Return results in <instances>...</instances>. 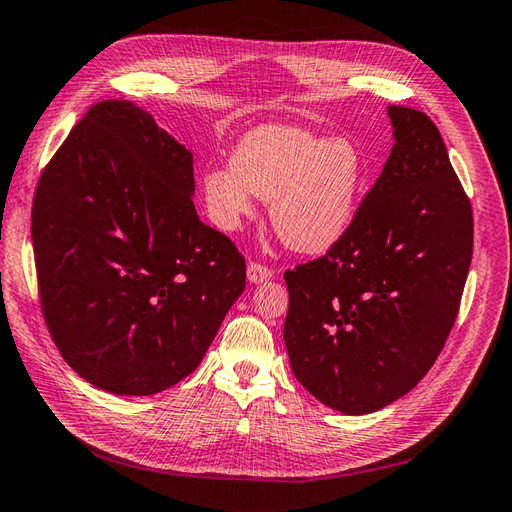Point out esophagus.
I'll return each instance as SVG.
<instances>
[{"mask_svg":"<svg viewBox=\"0 0 512 512\" xmlns=\"http://www.w3.org/2000/svg\"><path fill=\"white\" fill-rule=\"evenodd\" d=\"M269 277H273L271 267L260 265V262H256V260H250V265H247V280H250L252 284H260V282L269 280Z\"/></svg>","mask_w":512,"mask_h":512,"instance_id":"obj_1","label":"esophagus"}]
</instances>
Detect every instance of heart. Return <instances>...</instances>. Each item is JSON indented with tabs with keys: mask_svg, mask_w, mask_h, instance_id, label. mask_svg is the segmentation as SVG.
Returning a JSON list of instances; mask_svg holds the SVG:
<instances>
[{
	"mask_svg": "<svg viewBox=\"0 0 512 512\" xmlns=\"http://www.w3.org/2000/svg\"><path fill=\"white\" fill-rule=\"evenodd\" d=\"M365 175V160L348 138L303 128L267 126L247 134L230 168L209 170L203 194L215 224L237 228L254 213V198L271 200V222L292 250L318 254L346 235Z\"/></svg>",
	"mask_w": 512,
	"mask_h": 512,
	"instance_id": "obj_1",
	"label": "heart"
}]
</instances>
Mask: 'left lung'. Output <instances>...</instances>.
Returning a JSON list of instances; mask_svg holds the SVG:
<instances>
[{"instance_id":"left-lung-1","label":"left lung","mask_w":512,"mask_h":512,"mask_svg":"<svg viewBox=\"0 0 512 512\" xmlns=\"http://www.w3.org/2000/svg\"><path fill=\"white\" fill-rule=\"evenodd\" d=\"M395 145L346 235L284 273L292 374L324 406L369 414L423 380L472 262L470 198L425 113L389 106Z\"/></svg>"}]
</instances>
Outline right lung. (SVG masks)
<instances>
[{
  "instance_id": "add662e5",
  "label": "right lung",
  "mask_w": 512,
  "mask_h": 512,
  "mask_svg": "<svg viewBox=\"0 0 512 512\" xmlns=\"http://www.w3.org/2000/svg\"><path fill=\"white\" fill-rule=\"evenodd\" d=\"M192 153L128 100H104L38 179L40 307L89 384L153 395L190 376L245 288V260L198 220Z\"/></svg>"
}]
</instances>
